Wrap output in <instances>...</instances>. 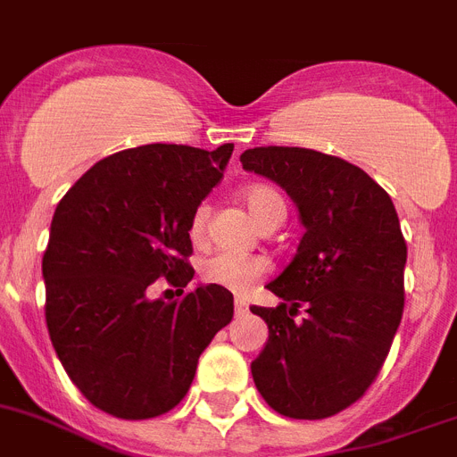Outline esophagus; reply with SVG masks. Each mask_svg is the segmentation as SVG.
I'll use <instances>...</instances> for the list:
<instances>
[{"label":"esophagus","instance_id":"1","mask_svg":"<svg viewBox=\"0 0 457 457\" xmlns=\"http://www.w3.org/2000/svg\"><path fill=\"white\" fill-rule=\"evenodd\" d=\"M233 307H236V314H245V312L249 310V305L245 303L243 298H236V303H233Z\"/></svg>","mask_w":457,"mask_h":457}]
</instances>
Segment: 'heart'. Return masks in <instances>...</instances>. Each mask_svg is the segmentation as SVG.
<instances>
[{
    "label": "heart",
    "instance_id": "obj_1",
    "mask_svg": "<svg viewBox=\"0 0 457 457\" xmlns=\"http://www.w3.org/2000/svg\"><path fill=\"white\" fill-rule=\"evenodd\" d=\"M245 208L252 214V220L268 228L279 224L287 214L284 198L268 185H249L240 191ZM208 233V205H198L189 220V237L194 245H201ZM270 272V263L263 256H236V254H214L201 266V279L210 287L224 288L231 294H249L263 277Z\"/></svg>",
    "mask_w": 457,
    "mask_h": 457
}]
</instances>
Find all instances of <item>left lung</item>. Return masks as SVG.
<instances>
[{
  "instance_id": "1",
  "label": "left lung",
  "mask_w": 457,
  "mask_h": 457,
  "mask_svg": "<svg viewBox=\"0 0 457 457\" xmlns=\"http://www.w3.org/2000/svg\"><path fill=\"white\" fill-rule=\"evenodd\" d=\"M240 162L287 189L305 226L298 254L268 284L284 303L252 307L270 330L252 377L277 414L328 419L365 395L403 321L407 243L395 205L365 170L317 150L254 147Z\"/></svg>"
}]
</instances>
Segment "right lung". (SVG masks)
<instances>
[{
    "instance_id": "obj_1",
    "label": "right lung",
    "mask_w": 457,
    "mask_h": 457,
    "mask_svg": "<svg viewBox=\"0 0 457 457\" xmlns=\"http://www.w3.org/2000/svg\"><path fill=\"white\" fill-rule=\"evenodd\" d=\"M233 143L131 147L101 159L54 210L43 254L46 323L69 379L96 409L154 419L189 391L205 346L233 319V294L198 287L166 303L146 287L185 293L189 220L220 185Z\"/></svg>"
}]
</instances>
